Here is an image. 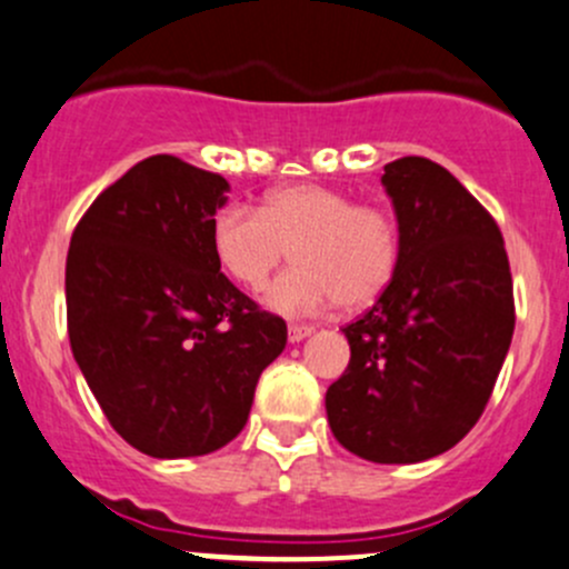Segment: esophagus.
<instances>
[{"instance_id": "34e87169", "label": "esophagus", "mask_w": 569, "mask_h": 569, "mask_svg": "<svg viewBox=\"0 0 569 569\" xmlns=\"http://www.w3.org/2000/svg\"><path fill=\"white\" fill-rule=\"evenodd\" d=\"M311 332H313L311 325H297V321H291V325H289V341L297 343V341H302V338L311 336Z\"/></svg>"}]
</instances>
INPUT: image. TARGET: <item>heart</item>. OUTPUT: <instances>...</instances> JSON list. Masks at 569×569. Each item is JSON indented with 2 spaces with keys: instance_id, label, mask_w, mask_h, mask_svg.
Returning <instances> with one entry per match:
<instances>
[{
  "instance_id": "1",
  "label": "heart",
  "mask_w": 569,
  "mask_h": 569,
  "mask_svg": "<svg viewBox=\"0 0 569 569\" xmlns=\"http://www.w3.org/2000/svg\"><path fill=\"white\" fill-rule=\"evenodd\" d=\"M211 242L222 269L248 289H261L295 250L297 263L267 295L274 311L291 317L338 302L371 306L401 263V231L391 211L321 183L274 189L261 209L226 206L214 217Z\"/></svg>"
}]
</instances>
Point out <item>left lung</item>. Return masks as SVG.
<instances>
[{
  "label": "left lung",
  "mask_w": 569,
  "mask_h": 569,
  "mask_svg": "<svg viewBox=\"0 0 569 569\" xmlns=\"http://www.w3.org/2000/svg\"><path fill=\"white\" fill-rule=\"evenodd\" d=\"M401 263L386 295L343 327L349 366L325 407L338 443L369 462H423L457 446L490 401L515 332L503 237L438 162L386 164Z\"/></svg>",
  "instance_id": "left-lung-1"
}]
</instances>
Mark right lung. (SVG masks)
<instances>
[{"label": "right lung", "mask_w": 569, "mask_h": 569, "mask_svg": "<svg viewBox=\"0 0 569 569\" xmlns=\"http://www.w3.org/2000/svg\"><path fill=\"white\" fill-rule=\"evenodd\" d=\"M226 192L220 173L148 157L90 203L68 248L73 358L114 432L157 460L231 443L289 336L220 272Z\"/></svg>", "instance_id": "obj_1"}]
</instances>
